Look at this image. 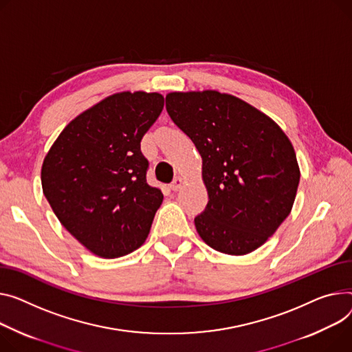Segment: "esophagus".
I'll return each instance as SVG.
<instances>
[{
  "label": "esophagus",
  "instance_id": "1",
  "mask_svg": "<svg viewBox=\"0 0 352 352\" xmlns=\"http://www.w3.org/2000/svg\"><path fill=\"white\" fill-rule=\"evenodd\" d=\"M182 184H184L182 178H181V177H175V178H174V181L170 184V188H171L173 191H178V190H181Z\"/></svg>",
  "mask_w": 352,
  "mask_h": 352
}]
</instances>
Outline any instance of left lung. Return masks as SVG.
<instances>
[{
    "instance_id": "left-lung-1",
    "label": "left lung",
    "mask_w": 352,
    "mask_h": 352,
    "mask_svg": "<svg viewBox=\"0 0 352 352\" xmlns=\"http://www.w3.org/2000/svg\"><path fill=\"white\" fill-rule=\"evenodd\" d=\"M166 107L202 157L209 199L194 221L202 241L233 256L261 248L294 204L300 168L289 137L261 110L217 90L168 93Z\"/></svg>"
}]
</instances>
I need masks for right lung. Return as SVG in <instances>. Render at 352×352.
I'll return each mask as SVG.
<instances>
[{
  "label": "right lung",
  "instance_id": "obj_1",
  "mask_svg": "<svg viewBox=\"0 0 352 352\" xmlns=\"http://www.w3.org/2000/svg\"><path fill=\"white\" fill-rule=\"evenodd\" d=\"M162 107L160 93H116L75 117L43 160L42 190L55 215L104 259L142 246L162 202L140 148Z\"/></svg>",
  "mask_w": 352,
  "mask_h": 352
}]
</instances>
